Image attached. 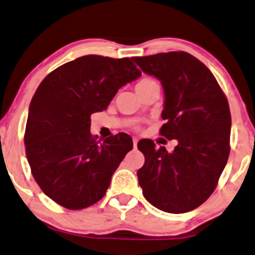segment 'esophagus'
Here are the masks:
<instances>
[{
  "instance_id": "1",
  "label": "esophagus",
  "mask_w": 255,
  "mask_h": 255,
  "mask_svg": "<svg viewBox=\"0 0 255 255\" xmlns=\"http://www.w3.org/2000/svg\"><path fill=\"white\" fill-rule=\"evenodd\" d=\"M137 142H138V138L137 137H133V145H134V148H136Z\"/></svg>"
}]
</instances>
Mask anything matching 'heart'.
<instances>
[{"label":"heart","mask_w":255,"mask_h":255,"mask_svg":"<svg viewBox=\"0 0 255 255\" xmlns=\"http://www.w3.org/2000/svg\"><path fill=\"white\" fill-rule=\"evenodd\" d=\"M155 83L156 81L150 79V78H144V79H141L140 81H138V83L136 84V86H135V88H136V91L138 92V91L143 90V88L150 86V85L155 84Z\"/></svg>","instance_id":"heart-1"}]
</instances>
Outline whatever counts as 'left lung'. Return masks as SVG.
<instances>
[{
    "label": "left lung",
    "mask_w": 255,
    "mask_h": 255,
    "mask_svg": "<svg viewBox=\"0 0 255 255\" xmlns=\"http://www.w3.org/2000/svg\"><path fill=\"white\" fill-rule=\"evenodd\" d=\"M164 90L159 134L177 140L174 151L141 140L144 164L137 170L144 198L169 213L202 205L215 191L230 155L231 113L225 94L208 67L184 51L133 57Z\"/></svg>",
    "instance_id": "obj_1"
}]
</instances>
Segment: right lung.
I'll return each mask as SVG.
<instances>
[{"label": "right lung", "mask_w": 255, "mask_h": 255, "mask_svg": "<svg viewBox=\"0 0 255 255\" xmlns=\"http://www.w3.org/2000/svg\"><path fill=\"white\" fill-rule=\"evenodd\" d=\"M140 76L130 58L90 54L40 83L29 107L25 152L37 184L57 204L81 210L105 196L133 141L125 133L97 141L91 114L106 110L119 88Z\"/></svg>", "instance_id": "add662e5"}]
</instances>
